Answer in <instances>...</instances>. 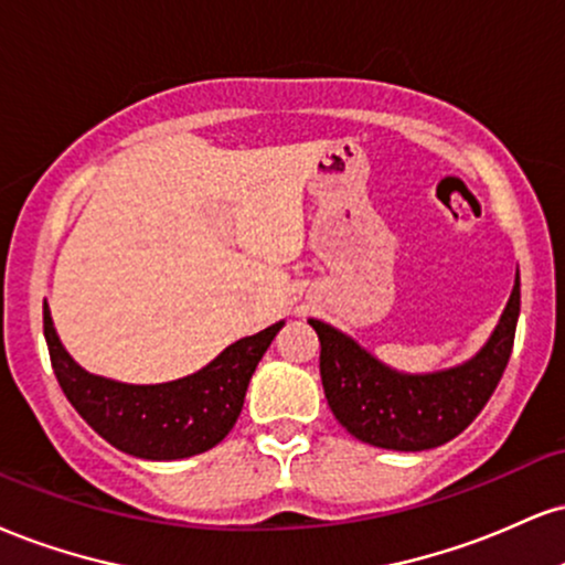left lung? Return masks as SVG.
I'll list each match as a JSON object with an SVG mask.
<instances>
[{
    "label": "left lung",
    "mask_w": 565,
    "mask_h": 565,
    "mask_svg": "<svg viewBox=\"0 0 565 565\" xmlns=\"http://www.w3.org/2000/svg\"><path fill=\"white\" fill-rule=\"evenodd\" d=\"M521 312V276L477 355L452 369L407 373L371 355L331 323L308 318L321 342V382L331 413L352 437L399 452L445 445L479 416L511 360Z\"/></svg>",
    "instance_id": "obj_1"
}]
</instances>
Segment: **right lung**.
I'll return each instance as SVG.
<instances>
[{"label": "right lung", "mask_w": 565, "mask_h": 565, "mask_svg": "<svg viewBox=\"0 0 565 565\" xmlns=\"http://www.w3.org/2000/svg\"><path fill=\"white\" fill-rule=\"evenodd\" d=\"M284 321L228 344L205 369L166 384H126L81 369L60 342L44 302L52 369L78 416L120 452L181 460L207 452L239 418L249 379Z\"/></svg>", "instance_id": "add662e5"}]
</instances>
